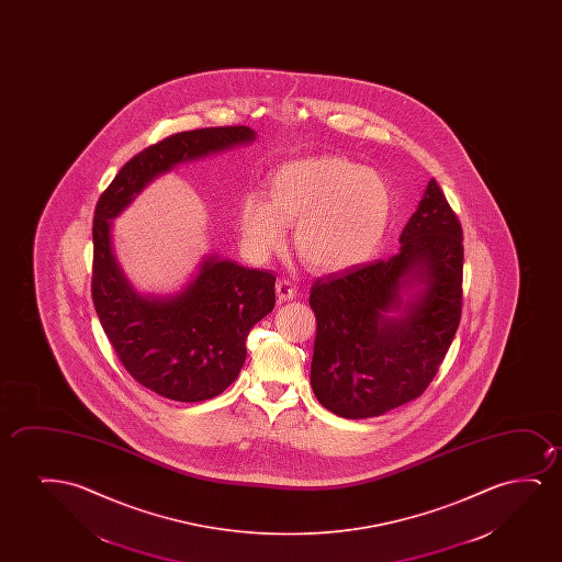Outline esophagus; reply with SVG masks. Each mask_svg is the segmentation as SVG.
Segmentation results:
<instances>
[{
	"mask_svg": "<svg viewBox=\"0 0 562 562\" xmlns=\"http://www.w3.org/2000/svg\"><path fill=\"white\" fill-rule=\"evenodd\" d=\"M277 295L280 301H290L297 295V288L290 280H280L277 284Z\"/></svg>",
	"mask_w": 562,
	"mask_h": 562,
	"instance_id": "1",
	"label": "esophagus"
}]
</instances>
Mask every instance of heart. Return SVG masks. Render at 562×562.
<instances>
[{
	"mask_svg": "<svg viewBox=\"0 0 562 562\" xmlns=\"http://www.w3.org/2000/svg\"><path fill=\"white\" fill-rule=\"evenodd\" d=\"M390 184L376 170L339 155L284 162L267 186V200L247 195L239 232L257 259L284 246L285 224L308 267L324 272L353 269L376 254L392 221Z\"/></svg>",
	"mask_w": 562,
	"mask_h": 562,
	"instance_id": "obj_1",
	"label": "heart"
}]
</instances>
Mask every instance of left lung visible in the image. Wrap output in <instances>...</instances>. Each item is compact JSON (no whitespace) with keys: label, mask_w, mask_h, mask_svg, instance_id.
<instances>
[{"label":"left lung","mask_w":562,"mask_h":562,"mask_svg":"<svg viewBox=\"0 0 562 562\" xmlns=\"http://www.w3.org/2000/svg\"><path fill=\"white\" fill-rule=\"evenodd\" d=\"M400 241L392 259L311 288V385L334 415L370 418L420 397L461 323L462 228L434 178Z\"/></svg>","instance_id":"left-lung-1"}]
</instances>
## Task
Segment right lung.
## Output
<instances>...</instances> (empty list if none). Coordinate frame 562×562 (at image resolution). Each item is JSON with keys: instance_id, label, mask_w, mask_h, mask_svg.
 <instances>
[{"instance_id": "add662e5", "label": "right lung", "mask_w": 562, "mask_h": 562, "mask_svg": "<svg viewBox=\"0 0 562 562\" xmlns=\"http://www.w3.org/2000/svg\"><path fill=\"white\" fill-rule=\"evenodd\" d=\"M249 126L178 132L146 147L119 170L93 215L92 297L119 361L151 392L182 403L213 400L238 378L249 330L277 303L269 270L209 255L182 292L139 295L116 262L113 218L151 180L193 161L254 142Z\"/></svg>"}]
</instances>
